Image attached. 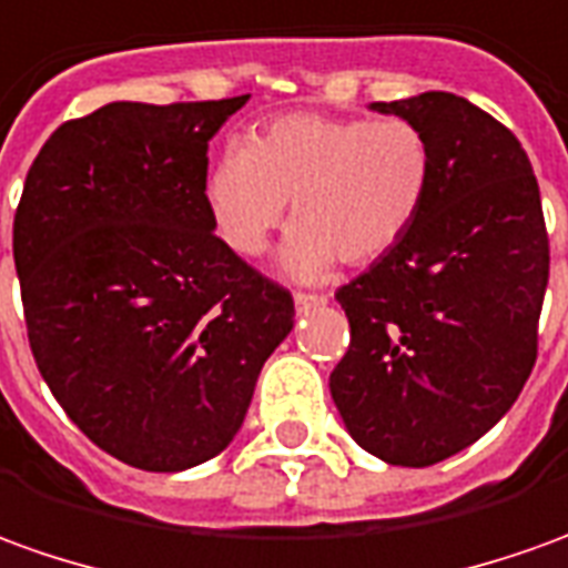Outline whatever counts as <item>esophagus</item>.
Masks as SVG:
<instances>
[{"mask_svg": "<svg viewBox=\"0 0 568 568\" xmlns=\"http://www.w3.org/2000/svg\"><path fill=\"white\" fill-rule=\"evenodd\" d=\"M327 303V296H322V293H293V306H296V312L303 315V312H312V308H318Z\"/></svg>", "mask_w": 568, "mask_h": 568, "instance_id": "obj_1", "label": "esophagus"}]
</instances>
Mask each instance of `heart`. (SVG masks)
<instances>
[{
	"label": "heart",
	"mask_w": 568,
	"mask_h": 568,
	"mask_svg": "<svg viewBox=\"0 0 568 568\" xmlns=\"http://www.w3.org/2000/svg\"><path fill=\"white\" fill-rule=\"evenodd\" d=\"M433 148L410 120L287 113L229 151L203 182L210 225L234 256L256 260L296 222L281 268L322 281L336 262L367 265L405 241L433 187Z\"/></svg>",
	"instance_id": "obj_1"
}]
</instances>
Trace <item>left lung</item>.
Returning a JSON list of instances; mask_svg holds the SVG:
<instances>
[{
	"mask_svg": "<svg viewBox=\"0 0 568 568\" xmlns=\"http://www.w3.org/2000/svg\"><path fill=\"white\" fill-rule=\"evenodd\" d=\"M371 111L420 129L436 170L405 241L336 291L352 339L331 396L365 452L429 467L483 439L529 381L550 272L541 191L514 132L467 98Z\"/></svg>",
	"mask_w": 568,
	"mask_h": 568,
	"instance_id": "8db88e82",
	"label": "left lung"
}]
</instances>
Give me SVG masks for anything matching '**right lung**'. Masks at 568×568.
Here are the masks:
<instances>
[{
  "mask_svg": "<svg viewBox=\"0 0 568 568\" xmlns=\"http://www.w3.org/2000/svg\"><path fill=\"white\" fill-rule=\"evenodd\" d=\"M250 95L111 101L42 144L14 268L42 381L98 448L182 473L229 448L293 300L219 241L210 139Z\"/></svg>",
  "mask_w": 568,
  "mask_h": 568,
  "instance_id": "1",
  "label": "right lung"
}]
</instances>
